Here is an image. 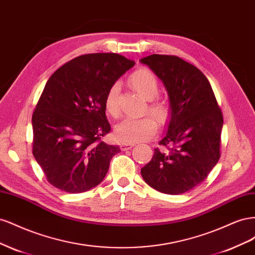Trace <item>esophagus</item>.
I'll use <instances>...</instances> for the list:
<instances>
[{
  "label": "esophagus",
  "mask_w": 255,
  "mask_h": 255,
  "mask_svg": "<svg viewBox=\"0 0 255 255\" xmlns=\"http://www.w3.org/2000/svg\"><path fill=\"white\" fill-rule=\"evenodd\" d=\"M133 146H134V144H132V143H122L120 145V149H121V151H127V150L132 149Z\"/></svg>",
  "instance_id": "obj_1"
}]
</instances>
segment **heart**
<instances>
[{
    "label": "heart",
    "mask_w": 255,
    "mask_h": 255,
    "mask_svg": "<svg viewBox=\"0 0 255 255\" xmlns=\"http://www.w3.org/2000/svg\"><path fill=\"white\" fill-rule=\"evenodd\" d=\"M129 84L145 100L150 101L148 111L159 123H165L169 118L168 105L158 100H153L158 95L159 86L156 76L150 70L141 68L129 76ZM119 83L111 85L105 96V110L113 117H118L119 107ZM157 130V123L150 116L140 118H126L115 127V136L123 143H136L149 139Z\"/></svg>",
    "instance_id": "1"
}]
</instances>
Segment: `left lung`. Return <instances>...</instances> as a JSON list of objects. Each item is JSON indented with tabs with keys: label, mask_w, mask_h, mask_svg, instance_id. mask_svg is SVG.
Masks as SVG:
<instances>
[{
	"label": "left lung",
	"mask_w": 255,
	"mask_h": 255,
	"mask_svg": "<svg viewBox=\"0 0 255 255\" xmlns=\"http://www.w3.org/2000/svg\"><path fill=\"white\" fill-rule=\"evenodd\" d=\"M163 82L171 117L152 159L141 168L145 183L168 195L184 194L203 182L220 158L223 117L206 76L172 55L140 59Z\"/></svg>",
	"instance_id": "1"
}]
</instances>
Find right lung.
<instances>
[{"mask_svg": "<svg viewBox=\"0 0 255 255\" xmlns=\"http://www.w3.org/2000/svg\"><path fill=\"white\" fill-rule=\"evenodd\" d=\"M135 65L116 53L75 57L45 84L33 113V154L54 187L79 194L96 187L120 152L101 137L110 133L105 96Z\"/></svg>", "mask_w": 255, "mask_h": 255, "instance_id": "add662e5", "label": "right lung"}]
</instances>
